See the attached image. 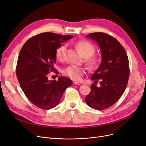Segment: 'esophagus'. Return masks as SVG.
I'll return each mask as SVG.
<instances>
[{
    "instance_id": "34e87169",
    "label": "esophagus",
    "mask_w": 146,
    "mask_h": 146,
    "mask_svg": "<svg viewBox=\"0 0 146 146\" xmlns=\"http://www.w3.org/2000/svg\"><path fill=\"white\" fill-rule=\"evenodd\" d=\"M73 84H74V85H80V83H79L77 82H73Z\"/></svg>"
}]
</instances>
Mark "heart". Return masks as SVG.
I'll return each instance as SVG.
<instances>
[{"mask_svg": "<svg viewBox=\"0 0 146 146\" xmlns=\"http://www.w3.org/2000/svg\"><path fill=\"white\" fill-rule=\"evenodd\" d=\"M76 47L82 55L86 58L85 61L89 68L91 69L96 68L99 63V60L98 58L92 56L96 51L94 46L88 41H80L76 44ZM66 50H67V46L66 44H63L57 48L55 53L56 59L59 61H63L65 59ZM84 72H85V69L83 68L77 67L73 65L68 66L63 71V74L64 76H68L72 80L76 81L80 80Z\"/></svg>", "mask_w": 146, "mask_h": 146, "instance_id": "b5f03b06", "label": "heart"}]
</instances>
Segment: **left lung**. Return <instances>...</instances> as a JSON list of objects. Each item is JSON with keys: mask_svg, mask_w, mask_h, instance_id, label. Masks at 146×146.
Segmentation results:
<instances>
[{"mask_svg": "<svg viewBox=\"0 0 146 146\" xmlns=\"http://www.w3.org/2000/svg\"><path fill=\"white\" fill-rule=\"evenodd\" d=\"M93 39L100 47L102 61L91 79L92 84L90 94L85 98L86 104L97 110H102L113 105L124 92L129 80V63L124 48L116 39L102 32L86 36Z\"/></svg>", "mask_w": 146, "mask_h": 146, "instance_id": "obj_1", "label": "left lung"}]
</instances>
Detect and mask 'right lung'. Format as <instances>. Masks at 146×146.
I'll list each match as a JSON object with an SVG mask.
<instances>
[{
    "mask_svg": "<svg viewBox=\"0 0 146 146\" xmlns=\"http://www.w3.org/2000/svg\"><path fill=\"white\" fill-rule=\"evenodd\" d=\"M73 38L46 32L30 38L22 47L17 59L16 76L22 90L28 99L44 110L55 107L66 89L72 85L70 79L58 77V80H48L50 71H54L56 50Z\"/></svg>",
    "mask_w": 146,
    "mask_h": 146,
    "instance_id": "obj_1",
    "label": "right lung"
}]
</instances>
